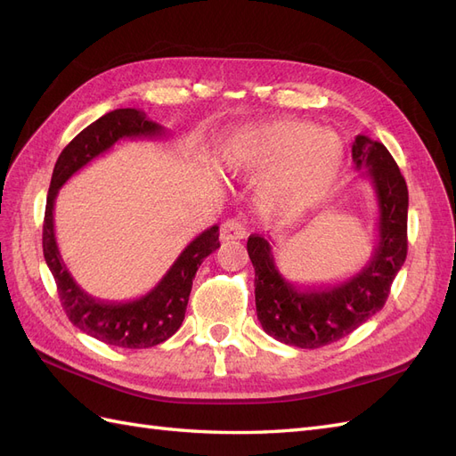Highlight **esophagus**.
I'll use <instances>...</instances> for the list:
<instances>
[{
	"label": "esophagus",
	"instance_id": "esophagus-1",
	"mask_svg": "<svg viewBox=\"0 0 456 456\" xmlns=\"http://www.w3.org/2000/svg\"><path fill=\"white\" fill-rule=\"evenodd\" d=\"M245 236H247V228L238 218H228L223 224V228H220V238H223L224 241L243 240Z\"/></svg>",
	"mask_w": 456,
	"mask_h": 456
}]
</instances>
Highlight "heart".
Listing matches in <instances>:
<instances>
[{
  "label": "heart",
  "mask_w": 456,
  "mask_h": 456,
  "mask_svg": "<svg viewBox=\"0 0 456 456\" xmlns=\"http://www.w3.org/2000/svg\"><path fill=\"white\" fill-rule=\"evenodd\" d=\"M233 173H260V196L273 207H312L333 190L344 161L338 134L308 121H272L233 133L223 150Z\"/></svg>",
  "instance_id": "obj_1"
}]
</instances>
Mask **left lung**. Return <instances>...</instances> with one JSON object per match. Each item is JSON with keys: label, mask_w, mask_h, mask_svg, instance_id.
Returning a JSON list of instances; mask_svg holds the SVG:
<instances>
[{"label": "left lung", "mask_w": 456, "mask_h": 456, "mask_svg": "<svg viewBox=\"0 0 456 456\" xmlns=\"http://www.w3.org/2000/svg\"><path fill=\"white\" fill-rule=\"evenodd\" d=\"M352 159L370 181L379 205L375 251L355 275L337 285L297 287L275 265L273 241L255 233L247 240L256 317L270 337L289 346L314 350L350 335L384 306L405 262L409 191L402 171L386 146L365 134L355 136Z\"/></svg>", "instance_id": "obj_1"}]
</instances>
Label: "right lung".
Here are the masks:
<instances>
[{"label": "right lung", "instance_id": "obj_1", "mask_svg": "<svg viewBox=\"0 0 456 456\" xmlns=\"http://www.w3.org/2000/svg\"><path fill=\"white\" fill-rule=\"evenodd\" d=\"M165 134V127L148 119L142 110H112L81 131L62 150L53 169L44 220V256L57 281L68 320L86 335L110 346L141 350L156 346L176 333L186 314L191 280L196 278L201 262L220 247L218 226L207 228L194 241H190L150 293L126 302H112L94 298L84 291L64 265L54 238V201L68 178L84 169L94 158L106 154L116 142L126 139L151 141Z\"/></svg>", "mask_w": 456, "mask_h": 456}]
</instances>
